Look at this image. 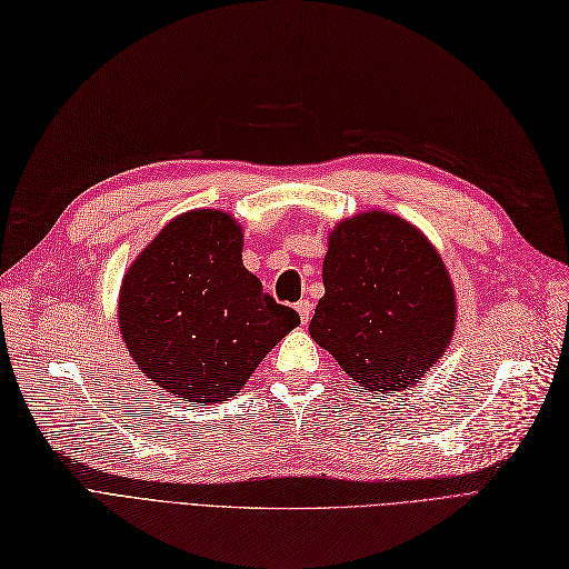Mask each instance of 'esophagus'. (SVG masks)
Instances as JSON below:
<instances>
[{"instance_id":"esophagus-1","label":"esophagus","mask_w":569,"mask_h":569,"mask_svg":"<svg viewBox=\"0 0 569 569\" xmlns=\"http://www.w3.org/2000/svg\"><path fill=\"white\" fill-rule=\"evenodd\" d=\"M296 309H298V315H300V323L307 326L309 319H311V302H309V300H300V302L296 305Z\"/></svg>"}]
</instances>
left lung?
<instances>
[{"label":"left lung","instance_id":"left-lung-1","mask_svg":"<svg viewBox=\"0 0 569 569\" xmlns=\"http://www.w3.org/2000/svg\"><path fill=\"white\" fill-rule=\"evenodd\" d=\"M323 288L309 333L373 395L411 388L453 336L449 271L397 214L371 210L340 222L328 236Z\"/></svg>","mask_w":569,"mask_h":569}]
</instances>
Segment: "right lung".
<instances>
[{
    "label": "right lung",
    "mask_w": 569,
    "mask_h": 569,
    "mask_svg": "<svg viewBox=\"0 0 569 569\" xmlns=\"http://www.w3.org/2000/svg\"><path fill=\"white\" fill-rule=\"evenodd\" d=\"M241 224L222 210L174 217L127 269L118 323L158 388L217 405L243 388L273 345L300 326L243 267Z\"/></svg>",
    "instance_id": "1"
}]
</instances>
